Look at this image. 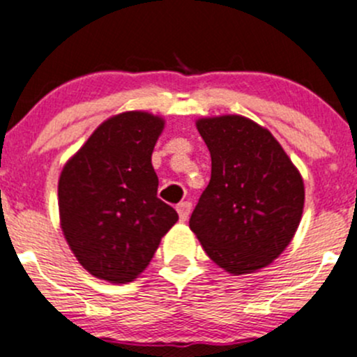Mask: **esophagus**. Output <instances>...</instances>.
<instances>
[{
  "mask_svg": "<svg viewBox=\"0 0 357 357\" xmlns=\"http://www.w3.org/2000/svg\"><path fill=\"white\" fill-rule=\"evenodd\" d=\"M190 210H192V204H190L189 201H183V203H180L178 206H177V211H178V217H180V220H182V222H185L187 218H189V215H190Z\"/></svg>",
  "mask_w": 357,
  "mask_h": 357,
  "instance_id": "1",
  "label": "esophagus"
}]
</instances>
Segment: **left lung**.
<instances>
[{"label": "left lung", "instance_id": "left-lung-1", "mask_svg": "<svg viewBox=\"0 0 357 357\" xmlns=\"http://www.w3.org/2000/svg\"><path fill=\"white\" fill-rule=\"evenodd\" d=\"M196 128L210 151L211 178L190 215V231L225 273H255L297 232L302 175L273 133L245 116L201 118Z\"/></svg>", "mask_w": 357, "mask_h": 357}]
</instances>
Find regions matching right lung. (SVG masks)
<instances>
[{
	"mask_svg": "<svg viewBox=\"0 0 357 357\" xmlns=\"http://www.w3.org/2000/svg\"><path fill=\"white\" fill-rule=\"evenodd\" d=\"M165 119L126 111L105 119L63 165L59 215L77 262L98 280L130 283L149 266L178 215L158 197L151 156Z\"/></svg>",
	"mask_w": 357,
	"mask_h": 357,
	"instance_id": "1",
	"label": "right lung"
}]
</instances>
